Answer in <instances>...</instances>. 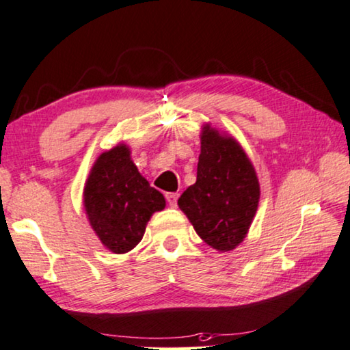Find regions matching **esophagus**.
<instances>
[{
	"mask_svg": "<svg viewBox=\"0 0 350 350\" xmlns=\"http://www.w3.org/2000/svg\"><path fill=\"white\" fill-rule=\"evenodd\" d=\"M166 201L171 207H176L177 204V198H179V193H166Z\"/></svg>",
	"mask_w": 350,
	"mask_h": 350,
	"instance_id": "esophagus-1",
	"label": "esophagus"
}]
</instances>
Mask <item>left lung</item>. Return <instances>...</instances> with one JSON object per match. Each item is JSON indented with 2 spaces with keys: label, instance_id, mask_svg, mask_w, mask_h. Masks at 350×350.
<instances>
[{
  "label": "left lung",
  "instance_id": "8db88e82",
  "mask_svg": "<svg viewBox=\"0 0 350 350\" xmlns=\"http://www.w3.org/2000/svg\"><path fill=\"white\" fill-rule=\"evenodd\" d=\"M259 195L256 171L242 146L206 124L196 182L177 201L198 236L218 252H231L247 236Z\"/></svg>",
  "mask_w": 350,
  "mask_h": 350
}]
</instances>
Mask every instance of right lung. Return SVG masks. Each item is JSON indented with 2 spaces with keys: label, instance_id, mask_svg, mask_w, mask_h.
Wrapping results in <instances>:
<instances>
[{
  "label": "right lung",
  "instance_id": "1",
  "mask_svg": "<svg viewBox=\"0 0 350 350\" xmlns=\"http://www.w3.org/2000/svg\"><path fill=\"white\" fill-rule=\"evenodd\" d=\"M83 204L94 232L109 252L122 254L137 247L165 198L139 174L125 144L98 155L88 177Z\"/></svg>",
  "mask_w": 350,
  "mask_h": 350
}]
</instances>
